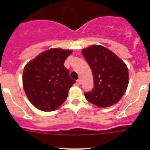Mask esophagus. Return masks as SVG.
Here are the masks:
<instances>
[{
    "label": "esophagus",
    "mask_w": 150,
    "mask_h": 150,
    "mask_svg": "<svg viewBox=\"0 0 150 150\" xmlns=\"http://www.w3.org/2000/svg\"><path fill=\"white\" fill-rule=\"evenodd\" d=\"M80 84H81V79H78L77 80H76V85H77V86H79Z\"/></svg>",
    "instance_id": "34e87169"
}]
</instances>
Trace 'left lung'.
<instances>
[{"label": "left lung", "instance_id": "1", "mask_svg": "<svg viewBox=\"0 0 150 150\" xmlns=\"http://www.w3.org/2000/svg\"><path fill=\"white\" fill-rule=\"evenodd\" d=\"M93 74L94 88L84 95L88 101L100 107L116 104L128 85L126 64L112 52L100 45L82 51Z\"/></svg>", "mask_w": 150, "mask_h": 150}]
</instances>
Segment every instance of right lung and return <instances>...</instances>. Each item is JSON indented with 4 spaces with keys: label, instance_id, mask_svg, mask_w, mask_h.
Returning <instances> with one entry per match:
<instances>
[{
    "label": "right lung",
    "instance_id": "add662e5",
    "mask_svg": "<svg viewBox=\"0 0 150 150\" xmlns=\"http://www.w3.org/2000/svg\"><path fill=\"white\" fill-rule=\"evenodd\" d=\"M71 50L50 49L30 61L24 68V90L28 100L38 109L53 111L67 99L75 80L64 66Z\"/></svg>",
    "mask_w": 150,
    "mask_h": 150
}]
</instances>
